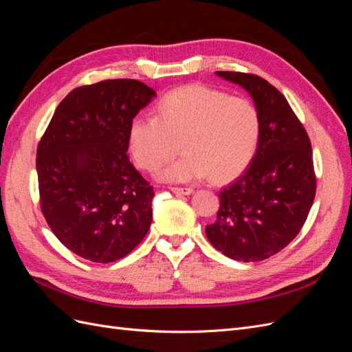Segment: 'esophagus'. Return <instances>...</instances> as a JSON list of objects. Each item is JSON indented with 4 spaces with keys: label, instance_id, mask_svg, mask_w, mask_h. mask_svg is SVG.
<instances>
[{
    "label": "esophagus",
    "instance_id": "obj_1",
    "mask_svg": "<svg viewBox=\"0 0 352 352\" xmlns=\"http://www.w3.org/2000/svg\"><path fill=\"white\" fill-rule=\"evenodd\" d=\"M172 192L173 194H177V195H190L194 192L192 188H177V186H173L172 188Z\"/></svg>",
    "mask_w": 352,
    "mask_h": 352
}]
</instances>
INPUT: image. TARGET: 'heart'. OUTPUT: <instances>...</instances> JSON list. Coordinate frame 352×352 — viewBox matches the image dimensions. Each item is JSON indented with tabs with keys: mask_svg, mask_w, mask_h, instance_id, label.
Here are the masks:
<instances>
[{
	"mask_svg": "<svg viewBox=\"0 0 352 352\" xmlns=\"http://www.w3.org/2000/svg\"><path fill=\"white\" fill-rule=\"evenodd\" d=\"M261 117L242 97L202 85L167 94L154 116L140 114L129 124V148L136 164L154 170L175 157L180 144L185 154L157 172L163 182H194L210 175L226 182L241 175L257 154Z\"/></svg>",
	"mask_w": 352,
	"mask_h": 352,
	"instance_id": "b5f03b06",
	"label": "heart"
}]
</instances>
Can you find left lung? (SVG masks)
Segmentation results:
<instances>
[{
  "label": "left lung",
  "instance_id": "8db88e82",
  "mask_svg": "<svg viewBox=\"0 0 352 352\" xmlns=\"http://www.w3.org/2000/svg\"><path fill=\"white\" fill-rule=\"evenodd\" d=\"M247 91L261 117L257 154L245 173L219 194L217 219L207 225L212 247L236 261H261L301 230L316 195L308 135L283 95L260 76L216 72Z\"/></svg>",
  "mask_w": 352,
  "mask_h": 352
}]
</instances>
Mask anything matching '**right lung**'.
<instances>
[{"label":"right lung","instance_id":"1","mask_svg":"<svg viewBox=\"0 0 352 352\" xmlns=\"http://www.w3.org/2000/svg\"><path fill=\"white\" fill-rule=\"evenodd\" d=\"M154 97V89L135 79L73 89L38 145L42 214L82 258L120 260L151 226L154 189L126 153L131 122Z\"/></svg>","mask_w":352,"mask_h":352}]
</instances>
